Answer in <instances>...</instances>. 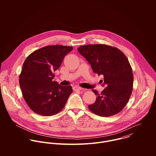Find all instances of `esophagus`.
<instances>
[{
  "mask_svg": "<svg viewBox=\"0 0 156 156\" xmlns=\"http://www.w3.org/2000/svg\"><path fill=\"white\" fill-rule=\"evenodd\" d=\"M73 91H80V90H83V88H81V87H79V86H74L73 87Z\"/></svg>",
  "mask_w": 156,
  "mask_h": 156,
  "instance_id": "34e87169",
  "label": "esophagus"
}]
</instances>
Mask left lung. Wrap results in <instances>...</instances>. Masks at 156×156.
<instances>
[{
    "label": "left lung",
    "instance_id": "left-lung-1",
    "mask_svg": "<svg viewBox=\"0 0 156 156\" xmlns=\"http://www.w3.org/2000/svg\"><path fill=\"white\" fill-rule=\"evenodd\" d=\"M78 52L91 64L94 73L102 75L105 88L97 96L95 102L88 106L94 114L110 117L123 109L132 93L133 74L126 55L118 48L106 44H87Z\"/></svg>",
    "mask_w": 156,
    "mask_h": 156
}]
</instances>
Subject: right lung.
I'll list each match as a JSON object with an SVG mask.
<instances>
[{
	"label": "right lung",
	"instance_id": "1",
	"mask_svg": "<svg viewBox=\"0 0 156 156\" xmlns=\"http://www.w3.org/2000/svg\"><path fill=\"white\" fill-rule=\"evenodd\" d=\"M72 49L71 46H48L34 51L25 60L19 76L20 86L25 102L36 114H58L73 92L71 86H61L53 80L54 72Z\"/></svg>",
	"mask_w": 156,
	"mask_h": 156
}]
</instances>
